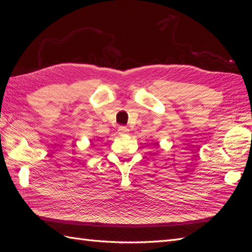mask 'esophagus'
<instances>
[{"label":"esophagus","mask_w":252,"mask_h":252,"mask_svg":"<svg viewBox=\"0 0 252 252\" xmlns=\"http://www.w3.org/2000/svg\"><path fill=\"white\" fill-rule=\"evenodd\" d=\"M127 132H129V129H127V127L125 126H121L118 127V133H119V134H121V135L126 134Z\"/></svg>","instance_id":"obj_1"}]
</instances>
